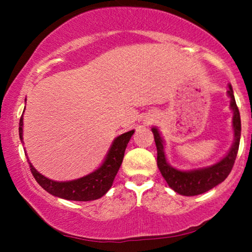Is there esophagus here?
<instances>
[{
	"label": "esophagus",
	"mask_w": 252,
	"mask_h": 252,
	"mask_svg": "<svg viewBox=\"0 0 252 252\" xmlns=\"http://www.w3.org/2000/svg\"><path fill=\"white\" fill-rule=\"evenodd\" d=\"M150 123H152V120H149L148 121V125H150Z\"/></svg>",
	"instance_id": "1"
}]
</instances>
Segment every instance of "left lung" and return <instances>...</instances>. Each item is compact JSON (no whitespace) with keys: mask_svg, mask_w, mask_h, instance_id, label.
I'll list each match as a JSON object with an SVG mask.
<instances>
[{"mask_svg":"<svg viewBox=\"0 0 252 252\" xmlns=\"http://www.w3.org/2000/svg\"><path fill=\"white\" fill-rule=\"evenodd\" d=\"M227 93L228 96L230 97V108H231L233 112V143L227 155L219 162L210 165V167L194 169L190 170V171H181V170L171 167L168 163L167 158H165L164 141L162 139L159 130L157 127H152L151 129L153 135H155V141L157 146L158 168H159L162 177L167 181L169 187L179 194L191 197V195H198L207 192V191L212 189V188L218 186L219 183L224 181L225 178L231 172L239 150V143H240L241 121L240 113H239V109L237 106L236 100H234L232 87L230 84Z\"/></svg>","mask_w":252,"mask_h":252,"instance_id":"left-lung-1","label":"left lung"}]
</instances>
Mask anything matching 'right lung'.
<instances>
[{
  "label": "right lung",
  "instance_id": "1",
  "mask_svg": "<svg viewBox=\"0 0 252 252\" xmlns=\"http://www.w3.org/2000/svg\"><path fill=\"white\" fill-rule=\"evenodd\" d=\"M134 130L126 132L117 136L113 140L112 146L106 155L103 163L95 171L91 172L88 176L82 177L76 180L71 181H53L51 179L42 176L33 167L28 159L30 170L35 178L36 182L43 188L45 191L55 197L72 200V201H92L96 200L108 192L112 186L114 178L120 169L123 157H125L126 148L129 143L131 136L133 135ZM19 134L21 141L23 142V114L20 119Z\"/></svg>",
  "mask_w": 252,
  "mask_h": 252
}]
</instances>
